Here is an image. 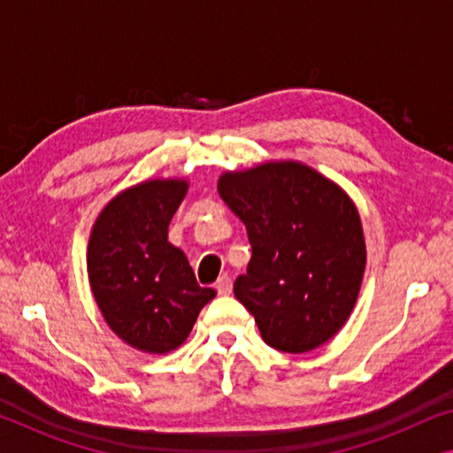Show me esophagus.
Returning <instances> with one entry per match:
<instances>
[{"label": "esophagus", "mask_w": 453, "mask_h": 453, "mask_svg": "<svg viewBox=\"0 0 453 453\" xmlns=\"http://www.w3.org/2000/svg\"><path fill=\"white\" fill-rule=\"evenodd\" d=\"M216 290H219V295H231L233 293V280L228 276H220L219 280H216Z\"/></svg>", "instance_id": "1"}]
</instances>
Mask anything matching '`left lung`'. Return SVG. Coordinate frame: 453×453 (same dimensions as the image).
<instances>
[{
    "label": "left lung",
    "instance_id": "left-lung-1",
    "mask_svg": "<svg viewBox=\"0 0 453 453\" xmlns=\"http://www.w3.org/2000/svg\"><path fill=\"white\" fill-rule=\"evenodd\" d=\"M219 194L247 228L251 259L233 290L264 342L301 355L336 336L367 264L346 191L311 166L276 160L222 173Z\"/></svg>",
    "mask_w": 453,
    "mask_h": 453
}]
</instances>
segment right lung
<instances>
[{"label": "right lung", "mask_w": 453, "mask_h": 453, "mask_svg": "<svg viewBox=\"0 0 453 453\" xmlns=\"http://www.w3.org/2000/svg\"><path fill=\"white\" fill-rule=\"evenodd\" d=\"M185 179H148L117 194L90 231L88 280L104 321L123 342L165 355L188 340L216 296L197 284L169 225L188 194Z\"/></svg>", "instance_id": "1"}]
</instances>
